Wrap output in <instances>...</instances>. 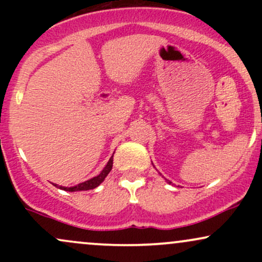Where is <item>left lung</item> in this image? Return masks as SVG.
<instances>
[{
    "mask_svg": "<svg viewBox=\"0 0 262 262\" xmlns=\"http://www.w3.org/2000/svg\"><path fill=\"white\" fill-rule=\"evenodd\" d=\"M166 182H167V183H171V181H169V180H166Z\"/></svg>",
    "mask_w": 262,
    "mask_h": 262,
    "instance_id": "1",
    "label": "left lung"
}]
</instances>
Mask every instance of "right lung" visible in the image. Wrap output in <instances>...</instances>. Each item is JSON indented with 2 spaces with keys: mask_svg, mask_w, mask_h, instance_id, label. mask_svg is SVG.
<instances>
[{
  "mask_svg": "<svg viewBox=\"0 0 262 262\" xmlns=\"http://www.w3.org/2000/svg\"><path fill=\"white\" fill-rule=\"evenodd\" d=\"M112 166H113V155L111 156V159L108 160L107 165L104 166V169L102 170L97 176L92 177V179L87 180V181H85V182H81V183H79V185L71 186V187H65V186H58V185H55V186L56 187H59L60 189H64V191H68V192L89 191V189H93V188L97 187V186H100L101 183L104 181V179H106L108 173H110L111 170H112Z\"/></svg>",
  "mask_w": 262,
  "mask_h": 262,
  "instance_id": "add662e5",
  "label": "right lung"
}]
</instances>
